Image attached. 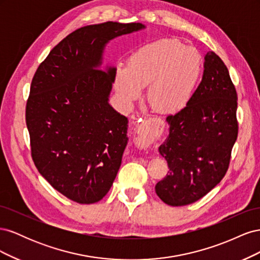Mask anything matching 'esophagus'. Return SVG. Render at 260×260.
I'll list each match as a JSON object with an SVG mask.
<instances>
[{
    "label": "esophagus",
    "instance_id": "esophagus-1",
    "mask_svg": "<svg viewBox=\"0 0 260 260\" xmlns=\"http://www.w3.org/2000/svg\"><path fill=\"white\" fill-rule=\"evenodd\" d=\"M160 123H161V120L155 118V119H149V127L148 128H145L144 125L142 127V125L138 123V124H136L135 130L139 133V135H143L145 137L147 135H152V133H154L156 130H158Z\"/></svg>",
    "mask_w": 260,
    "mask_h": 260
}]
</instances>
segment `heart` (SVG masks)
I'll use <instances>...</instances> for the list:
<instances>
[{"instance_id": "1", "label": "heart", "mask_w": 260, "mask_h": 260, "mask_svg": "<svg viewBox=\"0 0 260 260\" xmlns=\"http://www.w3.org/2000/svg\"><path fill=\"white\" fill-rule=\"evenodd\" d=\"M203 69L201 53L176 39H160L133 51L127 66L117 65L114 88L132 104L148 85L149 106L160 114H177L190 104Z\"/></svg>"}]
</instances>
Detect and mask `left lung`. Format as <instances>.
I'll list each match as a JSON object with an SVG mask.
<instances>
[{"label":"left lung","instance_id":"obj_1","mask_svg":"<svg viewBox=\"0 0 260 260\" xmlns=\"http://www.w3.org/2000/svg\"><path fill=\"white\" fill-rule=\"evenodd\" d=\"M238 94L218 55H205L202 81L183 111L169 115V136L159 146L169 175L155 186L170 206L202 199L224 177L237 141Z\"/></svg>","mask_w":260,"mask_h":260}]
</instances>
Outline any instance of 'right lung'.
<instances>
[{
    "mask_svg": "<svg viewBox=\"0 0 260 260\" xmlns=\"http://www.w3.org/2000/svg\"><path fill=\"white\" fill-rule=\"evenodd\" d=\"M107 21L77 29L38 67L26 123L37 169L67 199L101 201L112 187L128 143V118L109 105L114 67L100 69L105 45L144 29Z\"/></svg>",
    "mask_w": 260,
    "mask_h": 260,
    "instance_id": "1",
    "label": "right lung"
}]
</instances>
